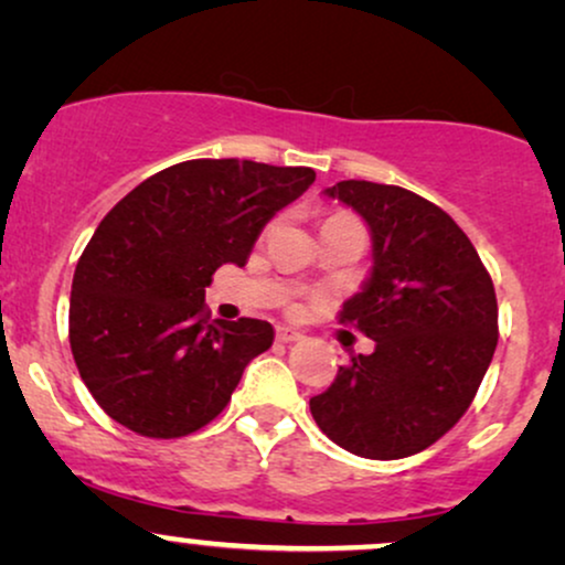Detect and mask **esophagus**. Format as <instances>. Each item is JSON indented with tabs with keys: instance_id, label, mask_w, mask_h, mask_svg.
<instances>
[{
	"instance_id": "esophagus-1",
	"label": "esophagus",
	"mask_w": 565,
	"mask_h": 565,
	"mask_svg": "<svg viewBox=\"0 0 565 565\" xmlns=\"http://www.w3.org/2000/svg\"><path fill=\"white\" fill-rule=\"evenodd\" d=\"M299 339H302V333L299 331H291L287 326L276 328V341H281V344H291V341H299Z\"/></svg>"
}]
</instances>
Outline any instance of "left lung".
Listing matches in <instances>:
<instances>
[{
    "label": "left lung",
    "mask_w": 565,
    "mask_h": 565,
    "mask_svg": "<svg viewBox=\"0 0 565 565\" xmlns=\"http://www.w3.org/2000/svg\"><path fill=\"white\" fill-rule=\"evenodd\" d=\"M367 221L373 274L339 323L375 341L310 398L320 430L365 459L425 451L475 402L498 344V299L472 242L417 192L365 180L326 190Z\"/></svg>",
    "instance_id": "obj_1"
}]
</instances>
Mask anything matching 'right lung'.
Here are the masks:
<instances>
[{"mask_svg": "<svg viewBox=\"0 0 565 565\" xmlns=\"http://www.w3.org/2000/svg\"><path fill=\"white\" fill-rule=\"evenodd\" d=\"M312 182L310 167L195 159L148 177L106 213L73 276L70 349L114 423L169 440L224 412L274 328L211 320L205 287L224 263L245 266L268 218Z\"/></svg>", "mask_w": 565, "mask_h": 565, "instance_id": "right-lung-1", "label": "right lung"}]
</instances>
